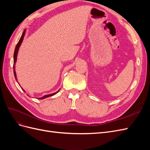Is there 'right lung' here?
I'll return each instance as SVG.
<instances>
[{"label":"right lung","mask_w":150,"mask_h":150,"mask_svg":"<svg viewBox=\"0 0 150 150\" xmlns=\"http://www.w3.org/2000/svg\"><path fill=\"white\" fill-rule=\"evenodd\" d=\"M25 29L24 30V31L23 32V33H22L21 37L19 39V41L18 42V43L17 44L16 46V48H15V51H14V54H13V74H14V76H15V78L16 79V81L17 80V76H16V71H15V64L16 62L17 61V54H18V51H19V47L21 46V45L22 42V41H23V39H24V37L25 35ZM60 90V89H59ZM59 90L58 91H57L56 93H52V94H47V95H45V96H44L42 98H39L38 99H45L46 98H48V97H50V96H54V94H56V93H57L59 91ZM24 91L25 92V91L23 89Z\"/></svg>","instance_id":"right-lung-1"}]
</instances>
